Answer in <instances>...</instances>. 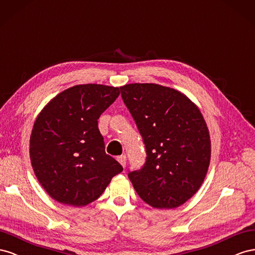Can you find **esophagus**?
<instances>
[{
  "instance_id": "34e87169",
  "label": "esophagus",
  "mask_w": 255,
  "mask_h": 255,
  "mask_svg": "<svg viewBox=\"0 0 255 255\" xmlns=\"http://www.w3.org/2000/svg\"><path fill=\"white\" fill-rule=\"evenodd\" d=\"M126 156L125 155H122V156H119L118 157V161L122 164V166H123V168H125V166H126Z\"/></svg>"
}]
</instances>
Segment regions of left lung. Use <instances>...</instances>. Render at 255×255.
Returning <instances> with one entry per match:
<instances>
[{"label":"left lung","instance_id":"1","mask_svg":"<svg viewBox=\"0 0 255 255\" xmlns=\"http://www.w3.org/2000/svg\"><path fill=\"white\" fill-rule=\"evenodd\" d=\"M146 149L142 169L128 173L140 198L154 208L183 205L199 190L210 162L204 118L183 93L155 83L121 87Z\"/></svg>","mask_w":255,"mask_h":255}]
</instances>
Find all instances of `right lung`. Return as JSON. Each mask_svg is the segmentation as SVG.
<instances>
[{
    "instance_id": "add662e5",
    "label": "right lung",
    "mask_w": 255,
    "mask_h": 255,
    "mask_svg": "<svg viewBox=\"0 0 255 255\" xmlns=\"http://www.w3.org/2000/svg\"><path fill=\"white\" fill-rule=\"evenodd\" d=\"M120 95L119 87L75 85L56 95L36 119L30 158L36 177L53 200L85 206L123 171L106 154L98 119Z\"/></svg>"
}]
</instances>
